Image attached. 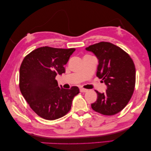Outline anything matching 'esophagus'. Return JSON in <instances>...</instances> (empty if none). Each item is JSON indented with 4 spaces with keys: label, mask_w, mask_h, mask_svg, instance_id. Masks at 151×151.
<instances>
[{
    "label": "esophagus",
    "mask_w": 151,
    "mask_h": 151,
    "mask_svg": "<svg viewBox=\"0 0 151 151\" xmlns=\"http://www.w3.org/2000/svg\"><path fill=\"white\" fill-rule=\"evenodd\" d=\"M88 90L83 88H80V92H88Z\"/></svg>",
    "instance_id": "1"
}]
</instances>
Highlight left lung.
I'll return each mask as SVG.
<instances>
[{
	"mask_svg": "<svg viewBox=\"0 0 151 151\" xmlns=\"http://www.w3.org/2000/svg\"><path fill=\"white\" fill-rule=\"evenodd\" d=\"M99 59L96 76L107 86L106 92L97 93V100L91 104L96 112L113 115L120 112L130 100L136 83V69L130 56L119 46L107 42L86 48Z\"/></svg>",
	"mask_w": 151,
	"mask_h": 151,
	"instance_id": "1",
	"label": "left lung"
}]
</instances>
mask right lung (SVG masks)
<instances>
[{
    "label": "right lung",
    "instance_id": "add662e5",
    "mask_svg": "<svg viewBox=\"0 0 151 151\" xmlns=\"http://www.w3.org/2000/svg\"><path fill=\"white\" fill-rule=\"evenodd\" d=\"M75 48L43 46L26 55L19 69V89L32 110L43 119L55 120L71 109L77 86L64 89L55 78L65 72L64 65Z\"/></svg>",
    "mask_w": 151,
    "mask_h": 151
}]
</instances>
